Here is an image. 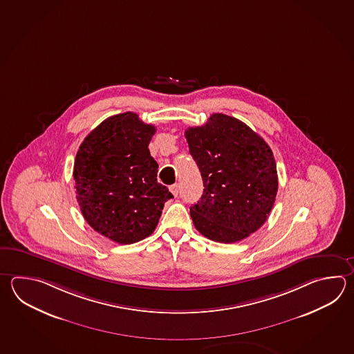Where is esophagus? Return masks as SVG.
<instances>
[{
	"instance_id": "34e87169",
	"label": "esophagus",
	"mask_w": 354,
	"mask_h": 354,
	"mask_svg": "<svg viewBox=\"0 0 354 354\" xmlns=\"http://www.w3.org/2000/svg\"><path fill=\"white\" fill-rule=\"evenodd\" d=\"M169 189L173 193L174 196H178V194H179V184H173V185H170Z\"/></svg>"
}]
</instances>
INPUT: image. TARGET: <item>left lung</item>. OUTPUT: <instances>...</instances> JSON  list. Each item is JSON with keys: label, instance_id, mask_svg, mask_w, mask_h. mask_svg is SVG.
<instances>
[{"label": "left lung", "instance_id": "obj_1", "mask_svg": "<svg viewBox=\"0 0 354 354\" xmlns=\"http://www.w3.org/2000/svg\"><path fill=\"white\" fill-rule=\"evenodd\" d=\"M189 151L201 170L202 198L190 207L204 237L234 243L266 222L277 194V170L266 141L245 123L214 113L185 131Z\"/></svg>", "mask_w": 354, "mask_h": 354}]
</instances>
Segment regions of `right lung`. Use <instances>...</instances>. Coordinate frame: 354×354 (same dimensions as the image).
<instances>
[{
	"instance_id": "obj_1",
	"label": "right lung",
	"mask_w": 354,
	"mask_h": 354,
	"mask_svg": "<svg viewBox=\"0 0 354 354\" xmlns=\"http://www.w3.org/2000/svg\"><path fill=\"white\" fill-rule=\"evenodd\" d=\"M156 127L133 112L112 115L80 144L74 161L77 201L94 231L120 245L146 239L173 194L158 183L149 144Z\"/></svg>"
}]
</instances>
